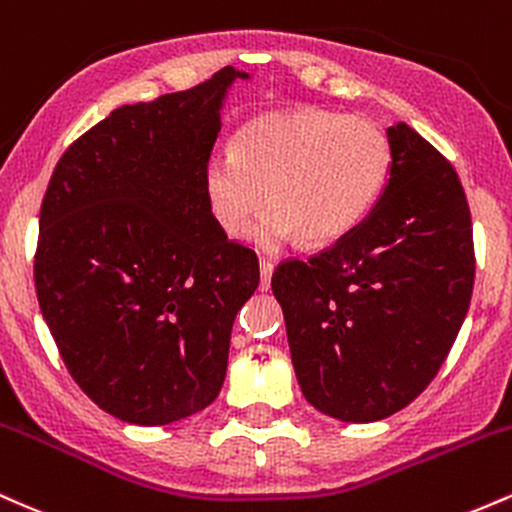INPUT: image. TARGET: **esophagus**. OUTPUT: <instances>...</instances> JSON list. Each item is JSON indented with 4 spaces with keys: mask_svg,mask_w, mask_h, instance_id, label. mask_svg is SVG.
Wrapping results in <instances>:
<instances>
[{
    "mask_svg": "<svg viewBox=\"0 0 512 512\" xmlns=\"http://www.w3.org/2000/svg\"><path fill=\"white\" fill-rule=\"evenodd\" d=\"M272 274H274V262L272 260H260V291L269 289Z\"/></svg>",
    "mask_w": 512,
    "mask_h": 512,
    "instance_id": "34e87169",
    "label": "esophagus"
}]
</instances>
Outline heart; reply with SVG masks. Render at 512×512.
I'll return each instance as SVG.
<instances>
[{
  "label": "heart",
  "mask_w": 512,
  "mask_h": 512,
  "mask_svg": "<svg viewBox=\"0 0 512 512\" xmlns=\"http://www.w3.org/2000/svg\"><path fill=\"white\" fill-rule=\"evenodd\" d=\"M392 166L385 129L366 117L301 108L252 117L233 134L231 151L211 154L202 168L207 207L228 236L252 216L260 248L296 238L308 248L344 238L378 202Z\"/></svg>",
  "instance_id": "1"
}]
</instances>
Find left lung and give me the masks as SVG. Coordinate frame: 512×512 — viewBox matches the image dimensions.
<instances>
[{
	"mask_svg": "<svg viewBox=\"0 0 512 512\" xmlns=\"http://www.w3.org/2000/svg\"><path fill=\"white\" fill-rule=\"evenodd\" d=\"M390 180L370 214L272 291L317 411L370 424L414 402L448 358L474 289V240L455 168L404 122L387 127Z\"/></svg>",
	"mask_w": 512,
	"mask_h": 512,
	"instance_id": "8db88e82",
	"label": "left lung"
}]
</instances>
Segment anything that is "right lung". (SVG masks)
Returning a JSON list of instances; mask_svg holds the SVG:
<instances>
[{"mask_svg": "<svg viewBox=\"0 0 512 512\" xmlns=\"http://www.w3.org/2000/svg\"><path fill=\"white\" fill-rule=\"evenodd\" d=\"M236 79L122 105L64 151L35 252V291L76 385L103 411L166 426L219 397L255 252L226 238L202 190Z\"/></svg>", "mask_w": 512, "mask_h": 512, "instance_id": "add662e5", "label": "right lung"}]
</instances>
